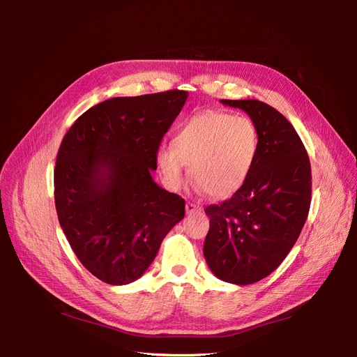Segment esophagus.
I'll return each mask as SVG.
<instances>
[{"label":"esophagus","mask_w":357,"mask_h":357,"mask_svg":"<svg viewBox=\"0 0 357 357\" xmlns=\"http://www.w3.org/2000/svg\"><path fill=\"white\" fill-rule=\"evenodd\" d=\"M198 211H201L199 205L192 204V202H188V204H186V213H188V214H193V213H198Z\"/></svg>","instance_id":"1"}]
</instances>
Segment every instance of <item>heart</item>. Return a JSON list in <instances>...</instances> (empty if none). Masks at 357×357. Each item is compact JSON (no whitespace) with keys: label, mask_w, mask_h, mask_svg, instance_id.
Returning a JSON list of instances; mask_svg holds the SVG:
<instances>
[{"label":"heart","mask_w":357,"mask_h":357,"mask_svg":"<svg viewBox=\"0 0 357 357\" xmlns=\"http://www.w3.org/2000/svg\"><path fill=\"white\" fill-rule=\"evenodd\" d=\"M252 119L208 110L193 116L172 139L160 146L156 165L165 186L178 190L189 172L197 192L215 199L232 197L244 185L257 153Z\"/></svg>","instance_id":"1"}]
</instances>
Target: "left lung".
Returning a JSON list of instances; mask_svg holds the SVG:
<instances>
[{
	"label": "left lung",
	"instance_id": "1",
	"mask_svg": "<svg viewBox=\"0 0 357 357\" xmlns=\"http://www.w3.org/2000/svg\"><path fill=\"white\" fill-rule=\"evenodd\" d=\"M248 114L259 144L244 185L219 205H208L204 257L222 282L245 286L278 268L304 228L311 202V167L295 128L257 100H220Z\"/></svg>",
	"mask_w": 357,
	"mask_h": 357
}]
</instances>
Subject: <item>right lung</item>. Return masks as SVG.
<instances>
[{"label": "right lung", "mask_w": 357, "mask_h": 357, "mask_svg": "<svg viewBox=\"0 0 357 357\" xmlns=\"http://www.w3.org/2000/svg\"><path fill=\"white\" fill-rule=\"evenodd\" d=\"M185 91L117 96L84 112L62 139L55 168L59 225L101 282H135L185 218V199L153 180L160 139Z\"/></svg>", "instance_id": "right-lung-1"}]
</instances>
